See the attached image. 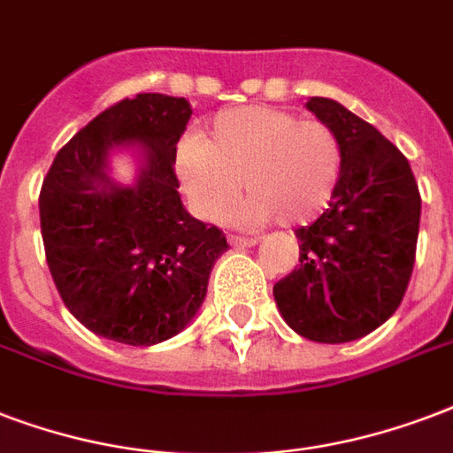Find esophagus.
I'll use <instances>...</instances> for the list:
<instances>
[{
  "instance_id": "1",
  "label": "esophagus",
  "mask_w": 453,
  "mask_h": 453,
  "mask_svg": "<svg viewBox=\"0 0 453 453\" xmlns=\"http://www.w3.org/2000/svg\"><path fill=\"white\" fill-rule=\"evenodd\" d=\"M227 242L233 244V247H237V250H244V247H254L257 244V237H242V234H230L227 237Z\"/></svg>"
}]
</instances>
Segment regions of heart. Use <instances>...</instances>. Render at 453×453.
<instances>
[{"mask_svg": "<svg viewBox=\"0 0 453 453\" xmlns=\"http://www.w3.org/2000/svg\"><path fill=\"white\" fill-rule=\"evenodd\" d=\"M342 165L344 147L330 123L261 104L216 113L206 140L188 134L175 150V171L196 213L226 219L242 188L247 202L237 220L247 226L316 220L333 202Z\"/></svg>", "mask_w": 453, "mask_h": 453, "instance_id": "1", "label": "heart"}]
</instances>
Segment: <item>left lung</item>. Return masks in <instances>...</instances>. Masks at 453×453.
<instances>
[{
  "mask_svg": "<svg viewBox=\"0 0 453 453\" xmlns=\"http://www.w3.org/2000/svg\"><path fill=\"white\" fill-rule=\"evenodd\" d=\"M344 147L333 202L296 230L299 264L273 296L306 340L342 344L372 333L399 309L416 264L420 192L409 161L388 137L342 104H306Z\"/></svg>",
  "mask_w": 453,
  "mask_h": 453,
  "instance_id": "left-lung-1",
  "label": "left lung"
}]
</instances>
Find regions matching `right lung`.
Wrapping results in <instances>:
<instances>
[{
    "mask_svg": "<svg viewBox=\"0 0 453 453\" xmlns=\"http://www.w3.org/2000/svg\"><path fill=\"white\" fill-rule=\"evenodd\" d=\"M192 109L185 96H126L58 150L40 189L44 257L65 309L106 340L150 347L178 334L202 306L223 230L182 209L175 144ZM140 142L134 188L105 178L111 146Z\"/></svg>",
    "mask_w": 453,
    "mask_h": 453,
    "instance_id": "obj_1",
    "label": "right lung"
}]
</instances>
